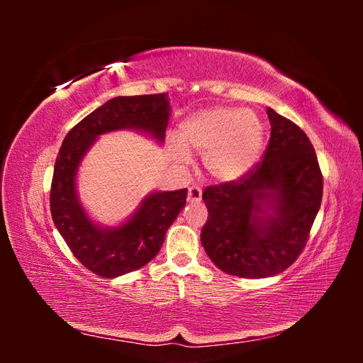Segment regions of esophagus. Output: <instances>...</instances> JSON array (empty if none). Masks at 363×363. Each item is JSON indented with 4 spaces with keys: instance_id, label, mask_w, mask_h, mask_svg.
Returning a JSON list of instances; mask_svg holds the SVG:
<instances>
[{
    "instance_id": "obj_1",
    "label": "esophagus",
    "mask_w": 363,
    "mask_h": 363,
    "mask_svg": "<svg viewBox=\"0 0 363 363\" xmlns=\"http://www.w3.org/2000/svg\"><path fill=\"white\" fill-rule=\"evenodd\" d=\"M188 201L191 203L201 201V188L199 184H192L188 189Z\"/></svg>"
}]
</instances>
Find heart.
<instances>
[{
	"label": "heart",
	"mask_w": 363,
	"mask_h": 363,
	"mask_svg": "<svg viewBox=\"0 0 363 363\" xmlns=\"http://www.w3.org/2000/svg\"><path fill=\"white\" fill-rule=\"evenodd\" d=\"M177 138L185 150L204 155V167L212 177L232 182L245 175L260 159L265 130L260 119L245 108L211 107L186 118L179 125ZM182 149L169 147L179 163L188 162Z\"/></svg>",
	"instance_id": "b5f03b06"
}]
</instances>
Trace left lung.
Listing matches in <instances>:
<instances>
[{
    "label": "left lung",
    "instance_id": "left-lung-1",
    "mask_svg": "<svg viewBox=\"0 0 363 363\" xmlns=\"http://www.w3.org/2000/svg\"><path fill=\"white\" fill-rule=\"evenodd\" d=\"M267 113L271 136L263 159L240 179L203 191L208 216L201 244L219 269L242 279L289 268L309 240L323 200V172L312 142L291 119L269 107Z\"/></svg>",
    "mask_w": 363,
    "mask_h": 363
}]
</instances>
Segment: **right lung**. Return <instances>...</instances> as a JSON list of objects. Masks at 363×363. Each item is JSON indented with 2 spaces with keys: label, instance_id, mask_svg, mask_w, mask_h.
Wrapping results in <instances>:
<instances>
[{
  "label": "right lung",
  "instance_id": "1",
  "mask_svg": "<svg viewBox=\"0 0 363 363\" xmlns=\"http://www.w3.org/2000/svg\"><path fill=\"white\" fill-rule=\"evenodd\" d=\"M168 118L167 94L116 96L83 118L63 139L51 182V216L77 260L96 276L119 277L156 257L167 230L186 204L188 189L151 194L128 223L100 228L77 201L79 163L98 135L112 130L136 128L163 142Z\"/></svg>",
  "mask_w": 363,
  "mask_h": 363
}]
</instances>
